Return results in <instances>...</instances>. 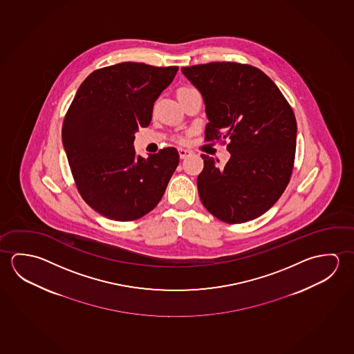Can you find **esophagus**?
<instances>
[{
    "instance_id": "34e87169",
    "label": "esophagus",
    "mask_w": 354,
    "mask_h": 354,
    "mask_svg": "<svg viewBox=\"0 0 354 354\" xmlns=\"http://www.w3.org/2000/svg\"><path fill=\"white\" fill-rule=\"evenodd\" d=\"M192 151L189 149H184V148H179V156L181 159H185V158L190 157Z\"/></svg>"
}]
</instances>
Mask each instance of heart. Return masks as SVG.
I'll return each mask as SVG.
<instances>
[{
  "instance_id": "obj_1",
  "label": "heart",
  "mask_w": 354,
  "mask_h": 354,
  "mask_svg": "<svg viewBox=\"0 0 354 354\" xmlns=\"http://www.w3.org/2000/svg\"><path fill=\"white\" fill-rule=\"evenodd\" d=\"M187 88H192V87L190 86H184V87H180L179 88V91H183V90H187ZM180 140H181V142H183V138H180Z\"/></svg>"
}]
</instances>
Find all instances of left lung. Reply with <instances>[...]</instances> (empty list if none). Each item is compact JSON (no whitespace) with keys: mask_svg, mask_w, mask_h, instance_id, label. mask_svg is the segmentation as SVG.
I'll use <instances>...</instances> for the list:
<instances>
[{"mask_svg":"<svg viewBox=\"0 0 354 354\" xmlns=\"http://www.w3.org/2000/svg\"><path fill=\"white\" fill-rule=\"evenodd\" d=\"M181 71L206 104L205 140H231V158L225 165L201 154V203L227 223L254 220L289 184L297 131L292 109L272 79L252 65L212 62Z\"/></svg>","mask_w":354,"mask_h":354,"instance_id":"obj_1","label":"left lung"}]
</instances>
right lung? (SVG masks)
I'll list each match as a JSON object with an SVG mask.
<instances>
[{"instance_id": "obj_1", "label": "right lung", "mask_w": 354, "mask_h": 354, "mask_svg": "<svg viewBox=\"0 0 354 354\" xmlns=\"http://www.w3.org/2000/svg\"><path fill=\"white\" fill-rule=\"evenodd\" d=\"M178 70L131 62L95 70L65 115L62 137L77 192L110 220L151 212L179 164L173 147L147 159L133 147L134 133L149 126L156 100Z\"/></svg>"}]
</instances>
